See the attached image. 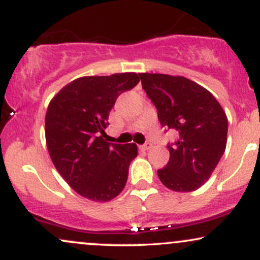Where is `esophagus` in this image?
<instances>
[{"label":"esophagus","mask_w":260,"mask_h":260,"mask_svg":"<svg viewBox=\"0 0 260 260\" xmlns=\"http://www.w3.org/2000/svg\"><path fill=\"white\" fill-rule=\"evenodd\" d=\"M151 147H153V145H151L150 143H145L144 145H140V150H143V151H147V150H149V149H150Z\"/></svg>","instance_id":"obj_1"}]
</instances>
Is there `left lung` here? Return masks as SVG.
<instances>
[{
  "mask_svg": "<svg viewBox=\"0 0 260 260\" xmlns=\"http://www.w3.org/2000/svg\"><path fill=\"white\" fill-rule=\"evenodd\" d=\"M142 85L157 110L162 127L178 134L169 145L170 160L157 176L175 192L204 184L225 153L228 117L210 91L182 76L140 73Z\"/></svg>",
  "mask_w": 260,
  "mask_h": 260,
  "instance_id": "left-lung-1",
  "label": "left lung"
}]
</instances>
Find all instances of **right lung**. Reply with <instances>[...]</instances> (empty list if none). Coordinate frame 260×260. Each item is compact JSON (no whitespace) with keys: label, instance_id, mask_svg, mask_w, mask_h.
<instances>
[{"label":"right lung","instance_id":"add662e5","mask_svg":"<svg viewBox=\"0 0 260 260\" xmlns=\"http://www.w3.org/2000/svg\"><path fill=\"white\" fill-rule=\"evenodd\" d=\"M134 72L80 77L50 101L45 138L53 165L72 189L92 202H109L126 186L128 168L138 155L131 144L104 140L115 101L139 83Z\"/></svg>","mask_w":260,"mask_h":260}]
</instances>
